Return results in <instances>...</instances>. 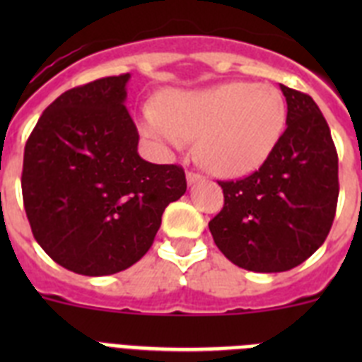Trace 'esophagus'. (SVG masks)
Returning a JSON list of instances; mask_svg holds the SVG:
<instances>
[{"label": "esophagus", "mask_w": 362, "mask_h": 362, "mask_svg": "<svg viewBox=\"0 0 362 362\" xmlns=\"http://www.w3.org/2000/svg\"><path fill=\"white\" fill-rule=\"evenodd\" d=\"M199 179H201V174H197V172H192V170L187 172V181H188V185L197 183Z\"/></svg>", "instance_id": "1"}]
</instances>
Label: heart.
Listing matches in <instances>:
<instances>
[{
  "instance_id": "b5f03b06",
  "label": "heart",
  "mask_w": 362,
  "mask_h": 362,
  "mask_svg": "<svg viewBox=\"0 0 362 362\" xmlns=\"http://www.w3.org/2000/svg\"><path fill=\"white\" fill-rule=\"evenodd\" d=\"M286 101L272 85L233 81L206 90H175L163 107L143 108V130L168 148L199 137L197 153L219 175H245L263 165L283 136Z\"/></svg>"
}]
</instances>
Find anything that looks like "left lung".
Returning a JSON list of instances; mask_svg holds the SVG:
<instances>
[{
	"label": "left lung",
	"instance_id": "8db88e82",
	"mask_svg": "<svg viewBox=\"0 0 362 362\" xmlns=\"http://www.w3.org/2000/svg\"><path fill=\"white\" fill-rule=\"evenodd\" d=\"M286 130L267 161L238 181H217L223 210L209 223L226 259L252 272H286L325 243L339 197L337 150L312 98L281 85Z\"/></svg>",
	"mask_w": 362,
	"mask_h": 362
}]
</instances>
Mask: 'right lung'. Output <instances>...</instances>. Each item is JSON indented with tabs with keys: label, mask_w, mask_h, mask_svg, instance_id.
<instances>
[{
	"label": "right lung",
	"mask_w": 362,
	"mask_h": 362,
	"mask_svg": "<svg viewBox=\"0 0 362 362\" xmlns=\"http://www.w3.org/2000/svg\"><path fill=\"white\" fill-rule=\"evenodd\" d=\"M130 74L63 92L28 136L21 190L32 233L57 264L81 276H110L152 246L161 216L187 192L179 165L137 153L124 107Z\"/></svg>",
	"instance_id": "right-lung-1"
}]
</instances>
